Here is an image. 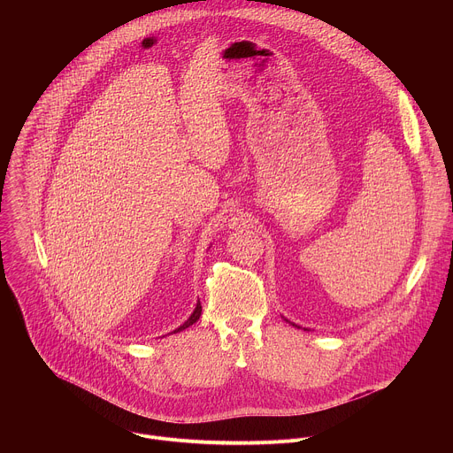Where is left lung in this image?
<instances>
[{"mask_svg": "<svg viewBox=\"0 0 453 453\" xmlns=\"http://www.w3.org/2000/svg\"><path fill=\"white\" fill-rule=\"evenodd\" d=\"M283 319H285V317H283ZM285 320H287V322H290V320H288V319H285ZM290 325H292V326H296V328H301V326H297V325H294V322H290ZM303 330H306V328H303Z\"/></svg>", "mask_w": 453, "mask_h": 453, "instance_id": "1", "label": "left lung"}]
</instances>
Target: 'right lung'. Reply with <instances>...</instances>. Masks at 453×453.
Segmentation results:
<instances>
[{"label": "right lung", "mask_w": 453, "mask_h": 453, "mask_svg": "<svg viewBox=\"0 0 453 453\" xmlns=\"http://www.w3.org/2000/svg\"><path fill=\"white\" fill-rule=\"evenodd\" d=\"M201 313H203V306H201V301L197 303V306H196V310H193V313L188 317V320L184 322V325H180L177 330H173L172 334H177V332H182V330H186V328H189L193 322H197L199 320V317H201Z\"/></svg>", "instance_id": "1"}]
</instances>
